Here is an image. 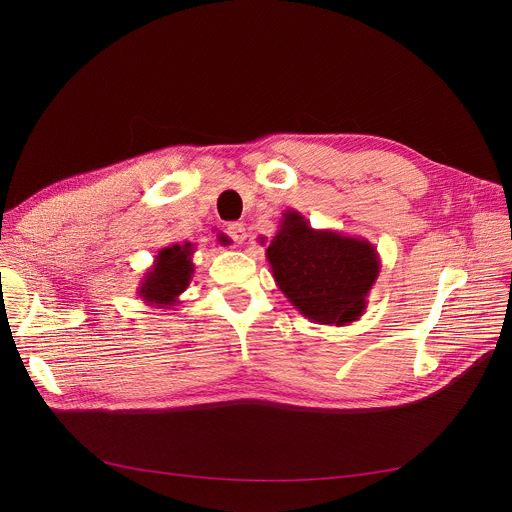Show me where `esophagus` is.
Masks as SVG:
<instances>
[{
	"label": "esophagus",
	"mask_w": 512,
	"mask_h": 512,
	"mask_svg": "<svg viewBox=\"0 0 512 512\" xmlns=\"http://www.w3.org/2000/svg\"><path fill=\"white\" fill-rule=\"evenodd\" d=\"M226 232H228V237L235 241V243H245V239H247V228L241 224V222H232V224H228V228H226Z\"/></svg>",
	"instance_id": "esophagus-1"
}]
</instances>
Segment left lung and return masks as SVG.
I'll return each mask as SVG.
<instances>
[{"mask_svg":"<svg viewBox=\"0 0 512 512\" xmlns=\"http://www.w3.org/2000/svg\"><path fill=\"white\" fill-rule=\"evenodd\" d=\"M263 243V239H261ZM273 280L292 306L316 324L345 327L367 308L382 261L367 239L316 230L296 210H286L265 249Z\"/></svg>","mask_w":512,"mask_h":512,"instance_id":"8db88e82","label":"left lung"}]
</instances>
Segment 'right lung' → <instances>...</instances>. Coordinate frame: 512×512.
<instances>
[{
	"label": "right lung",
	"instance_id": "1",
	"mask_svg": "<svg viewBox=\"0 0 512 512\" xmlns=\"http://www.w3.org/2000/svg\"><path fill=\"white\" fill-rule=\"evenodd\" d=\"M196 247L185 241L183 245L163 247L153 265L141 277V286L136 294L147 306L171 310L179 304V296L188 290L194 275Z\"/></svg>",
	"mask_w": 512,
	"mask_h": 512
}]
</instances>
